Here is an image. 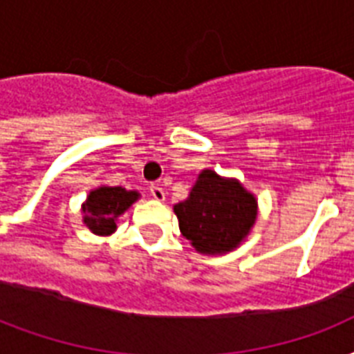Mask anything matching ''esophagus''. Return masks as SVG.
Instances as JSON below:
<instances>
[{
  "mask_svg": "<svg viewBox=\"0 0 354 354\" xmlns=\"http://www.w3.org/2000/svg\"><path fill=\"white\" fill-rule=\"evenodd\" d=\"M150 196L154 200H163L165 198V191L160 185H150Z\"/></svg>",
  "mask_w": 354,
  "mask_h": 354,
  "instance_id": "obj_1",
  "label": "esophagus"
}]
</instances>
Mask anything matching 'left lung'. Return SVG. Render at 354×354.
Here are the masks:
<instances>
[{"instance_id": "1", "label": "left lung", "mask_w": 354, "mask_h": 354, "mask_svg": "<svg viewBox=\"0 0 354 354\" xmlns=\"http://www.w3.org/2000/svg\"><path fill=\"white\" fill-rule=\"evenodd\" d=\"M180 232L200 253L230 252L257 218V202L241 183L204 171L189 198L174 205Z\"/></svg>"}]
</instances>
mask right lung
<instances>
[{
  "instance_id": "1",
  "label": "right lung",
  "mask_w": 354,
  "mask_h": 354,
  "mask_svg": "<svg viewBox=\"0 0 354 354\" xmlns=\"http://www.w3.org/2000/svg\"><path fill=\"white\" fill-rule=\"evenodd\" d=\"M136 191L122 187H99L91 191L84 204V224L97 235H110L115 230V218L138 200Z\"/></svg>"
}]
</instances>
